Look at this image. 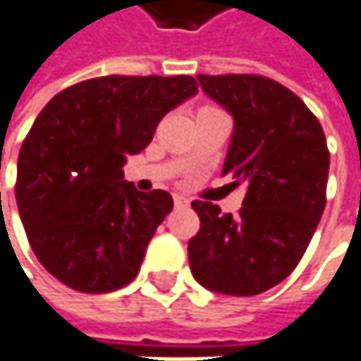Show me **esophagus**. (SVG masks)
Listing matches in <instances>:
<instances>
[{"label": "esophagus", "mask_w": 361, "mask_h": 361, "mask_svg": "<svg viewBox=\"0 0 361 361\" xmlns=\"http://www.w3.org/2000/svg\"><path fill=\"white\" fill-rule=\"evenodd\" d=\"M187 204H189V200H187L185 195H178V193L174 195V206H176V208H183V206H187Z\"/></svg>", "instance_id": "34e87169"}]
</instances>
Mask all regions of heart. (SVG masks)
<instances>
[{
  "instance_id": "b5f03b06",
  "label": "heart",
  "mask_w": 361,
  "mask_h": 361,
  "mask_svg": "<svg viewBox=\"0 0 361 361\" xmlns=\"http://www.w3.org/2000/svg\"><path fill=\"white\" fill-rule=\"evenodd\" d=\"M202 109H214V106H208V104H206V106H202Z\"/></svg>"
}]
</instances>
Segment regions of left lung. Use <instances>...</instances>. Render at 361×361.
<instances>
[{
	"label": "left lung",
	"instance_id": "8db88e82",
	"mask_svg": "<svg viewBox=\"0 0 361 361\" xmlns=\"http://www.w3.org/2000/svg\"><path fill=\"white\" fill-rule=\"evenodd\" d=\"M233 115L223 174L248 191L238 214L195 200L202 227L189 240L193 277L212 292L255 296L283 281L302 259L326 206L330 153L307 104L263 75H197Z\"/></svg>",
	"mask_w": 361,
	"mask_h": 361
}]
</instances>
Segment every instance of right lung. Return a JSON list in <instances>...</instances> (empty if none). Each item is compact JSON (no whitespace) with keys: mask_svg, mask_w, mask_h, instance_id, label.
I'll list each match as a JSON object with an SVG mask.
<instances>
[{"mask_svg":"<svg viewBox=\"0 0 361 361\" xmlns=\"http://www.w3.org/2000/svg\"><path fill=\"white\" fill-rule=\"evenodd\" d=\"M195 92L189 75H104L42 109L18 153L16 204L35 257L59 281L102 294L138 275L172 195L136 191L123 166Z\"/></svg>","mask_w":361,"mask_h":361,"instance_id":"1","label":"right lung"}]
</instances>
